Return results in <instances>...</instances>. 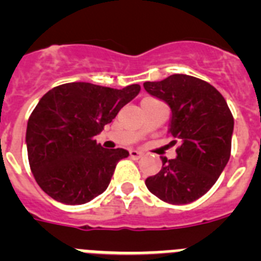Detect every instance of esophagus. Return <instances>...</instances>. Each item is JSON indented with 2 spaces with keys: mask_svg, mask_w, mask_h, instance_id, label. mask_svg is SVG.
I'll list each match as a JSON object with an SVG mask.
<instances>
[{
  "mask_svg": "<svg viewBox=\"0 0 261 261\" xmlns=\"http://www.w3.org/2000/svg\"><path fill=\"white\" fill-rule=\"evenodd\" d=\"M129 155H130V158L133 159H140L142 156V153H140V151L137 150H130L129 151Z\"/></svg>",
  "mask_w": 261,
  "mask_h": 261,
  "instance_id": "esophagus-1",
  "label": "esophagus"
}]
</instances>
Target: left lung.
Masks as SVG:
<instances>
[{
    "instance_id": "8db88e82",
    "label": "left lung",
    "mask_w": 261,
    "mask_h": 261,
    "mask_svg": "<svg viewBox=\"0 0 261 261\" xmlns=\"http://www.w3.org/2000/svg\"><path fill=\"white\" fill-rule=\"evenodd\" d=\"M150 95L171 108L168 132L179 142L176 158L162 156V168L145 180L147 190L168 204H190L211 190L231 153L234 117L225 98L205 81L172 74L145 82Z\"/></svg>"
}]
</instances>
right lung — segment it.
Masks as SVG:
<instances>
[{"label": "right lung", "instance_id": "obj_1", "mask_svg": "<svg viewBox=\"0 0 261 261\" xmlns=\"http://www.w3.org/2000/svg\"><path fill=\"white\" fill-rule=\"evenodd\" d=\"M140 90V85L117 90L71 82L39 100L27 123L26 144L41 190L68 205L86 204L107 190L117 162L129 153L105 149L94 137Z\"/></svg>", "mask_w": 261, "mask_h": 261}]
</instances>
